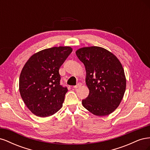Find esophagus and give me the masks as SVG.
Instances as JSON below:
<instances>
[{"label": "esophagus", "mask_w": 150, "mask_h": 150, "mask_svg": "<svg viewBox=\"0 0 150 150\" xmlns=\"http://www.w3.org/2000/svg\"><path fill=\"white\" fill-rule=\"evenodd\" d=\"M81 86H82V83H78L77 84L76 86H74L73 88H74V89H76V88H78L81 87Z\"/></svg>", "instance_id": "obj_1"}]
</instances>
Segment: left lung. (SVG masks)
<instances>
[{"instance_id":"1","label":"left lung","mask_w":150,"mask_h":150,"mask_svg":"<svg viewBox=\"0 0 150 150\" xmlns=\"http://www.w3.org/2000/svg\"><path fill=\"white\" fill-rule=\"evenodd\" d=\"M86 69L88 96L83 106L93 115L104 116L118 107L126 90V81L121 62L103 47H83L76 52Z\"/></svg>"}]
</instances>
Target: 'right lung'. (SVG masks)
<instances>
[{
	"mask_svg": "<svg viewBox=\"0 0 150 150\" xmlns=\"http://www.w3.org/2000/svg\"><path fill=\"white\" fill-rule=\"evenodd\" d=\"M72 51L68 46L44 49L32 56L22 68L20 94L35 115L47 117L62 108L67 88L60 84L59 70Z\"/></svg>",
	"mask_w": 150,
	"mask_h": 150,
	"instance_id": "right-lung-1",
	"label": "right lung"
}]
</instances>
